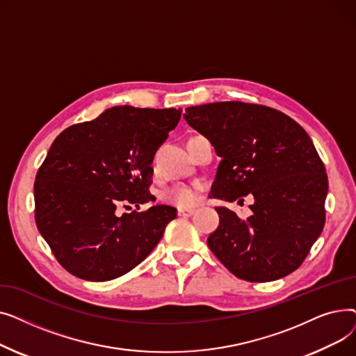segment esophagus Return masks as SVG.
Segmentation results:
<instances>
[{
    "label": "esophagus",
    "mask_w": 356,
    "mask_h": 356,
    "mask_svg": "<svg viewBox=\"0 0 356 356\" xmlns=\"http://www.w3.org/2000/svg\"><path fill=\"white\" fill-rule=\"evenodd\" d=\"M195 213V209H183V208H179L177 209V215L179 216H184V218H188V216H192Z\"/></svg>",
    "instance_id": "1"
}]
</instances>
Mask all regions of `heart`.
I'll return each instance as SVG.
<instances>
[{
	"label": "heart",
	"mask_w": 356,
	"mask_h": 356,
	"mask_svg": "<svg viewBox=\"0 0 356 356\" xmlns=\"http://www.w3.org/2000/svg\"><path fill=\"white\" fill-rule=\"evenodd\" d=\"M197 196V191L189 184H176L161 192L160 199L165 203L177 204V207H189Z\"/></svg>",
	"instance_id": "heart-1"
}]
</instances>
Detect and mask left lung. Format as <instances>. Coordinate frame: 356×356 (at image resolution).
I'll list each match as a JSON object with an SVG mask.
<instances>
[{
	"mask_svg": "<svg viewBox=\"0 0 356 356\" xmlns=\"http://www.w3.org/2000/svg\"><path fill=\"white\" fill-rule=\"evenodd\" d=\"M183 117L220 157L209 197H254L247 219L215 208L211 251L247 282L297 270L323 231L327 195L325 165L303 127L277 109L238 101L189 106Z\"/></svg>",
	"mask_w": 356,
	"mask_h": 356,
	"instance_id": "obj_1",
	"label": "left lung"
}]
</instances>
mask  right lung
Segmentation results:
<instances>
[{"label": "right lung", "instance_id": "add662e5", "mask_svg": "<svg viewBox=\"0 0 356 356\" xmlns=\"http://www.w3.org/2000/svg\"><path fill=\"white\" fill-rule=\"evenodd\" d=\"M180 117V108L112 106L53 141L35 176L34 213L39 232L70 274L108 282L156 248L176 208L154 204L121 216L115 211L156 200L148 192L153 159Z\"/></svg>", "mask_w": 356, "mask_h": 356}]
</instances>
